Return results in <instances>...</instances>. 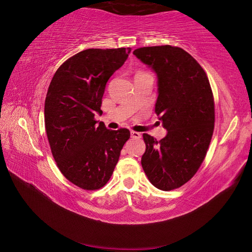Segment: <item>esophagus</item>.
I'll use <instances>...</instances> for the list:
<instances>
[{
  "instance_id": "obj_1",
  "label": "esophagus",
  "mask_w": 252,
  "mask_h": 252,
  "mask_svg": "<svg viewBox=\"0 0 252 252\" xmlns=\"http://www.w3.org/2000/svg\"><path fill=\"white\" fill-rule=\"evenodd\" d=\"M131 137L132 138H140V137H142V134L138 133V132H135V131H132L131 132Z\"/></svg>"
}]
</instances>
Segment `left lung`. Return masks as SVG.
I'll return each instance as SVG.
<instances>
[{
	"label": "left lung",
	"mask_w": 252,
	"mask_h": 252,
	"mask_svg": "<svg viewBox=\"0 0 252 252\" xmlns=\"http://www.w3.org/2000/svg\"><path fill=\"white\" fill-rule=\"evenodd\" d=\"M133 54L158 76L156 114L167 130L161 140L143 134L142 166L156 188L177 189L206 157L215 126L212 88L202 66L179 47H143Z\"/></svg>",
	"instance_id": "obj_1"
}]
</instances>
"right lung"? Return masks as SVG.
<instances>
[{
  "label": "right lung",
  "mask_w": 252,
  "mask_h": 252,
  "mask_svg": "<svg viewBox=\"0 0 252 252\" xmlns=\"http://www.w3.org/2000/svg\"><path fill=\"white\" fill-rule=\"evenodd\" d=\"M131 48L86 49L64 62L51 79L45 99V127L51 154L67 180L97 190L112 177L127 128L108 130L94 119L102 113L106 83L124 65Z\"/></svg>",
  "instance_id": "1"
}]
</instances>
